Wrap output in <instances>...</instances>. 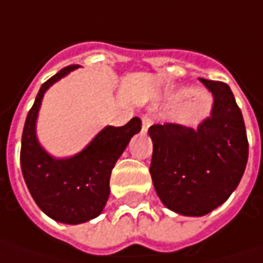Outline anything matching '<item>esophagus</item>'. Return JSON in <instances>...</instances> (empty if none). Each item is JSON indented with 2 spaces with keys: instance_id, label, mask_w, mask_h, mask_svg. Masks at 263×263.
I'll return each mask as SVG.
<instances>
[{
  "instance_id": "esophagus-1",
  "label": "esophagus",
  "mask_w": 263,
  "mask_h": 263,
  "mask_svg": "<svg viewBox=\"0 0 263 263\" xmlns=\"http://www.w3.org/2000/svg\"><path fill=\"white\" fill-rule=\"evenodd\" d=\"M151 124H152V120H151L149 117H146V116L142 117V127H143V130H147Z\"/></svg>"
}]
</instances>
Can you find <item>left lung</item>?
Segmentation results:
<instances>
[{
  "label": "left lung",
  "instance_id": "obj_1",
  "mask_svg": "<svg viewBox=\"0 0 263 263\" xmlns=\"http://www.w3.org/2000/svg\"><path fill=\"white\" fill-rule=\"evenodd\" d=\"M200 82L214 98L211 116L196 128L164 123L147 130L157 195L184 217H203L222 205L238 186L249 157L246 127L230 86Z\"/></svg>",
  "mask_w": 263,
  "mask_h": 263
}]
</instances>
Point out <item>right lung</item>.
Returning a JSON list of instances; mask_svg holds the SVG:
<instances>
[{
    "instance_id": "obj_1",
    "label": "right lung",
    "mask_w": 263,
    "mask_h": 263,
    "mask_svg": "<svg viewBox=\"0 0 263 263\" xmlns=\"http://www.w3.org/2000/svg\"><path fill=\"white\" fill-rule=\"evenodd\" d=\"M79 66H68L45 82L26 118L20 164L26 186L36 202L54 221L82 224L93 219L105 208L109 196V177L128 145L142 128L140 118H132L123 127H104L85 149L68 158L49 155L39 143L36 121L45 92Z\"/></svg>"
}]
</instances>
